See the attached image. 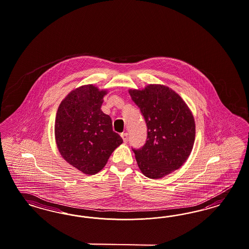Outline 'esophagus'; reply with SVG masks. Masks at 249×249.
<instances>
[{
	"instance_id": "1",
	"label": "esophagus",
	"mask_w": 249,
	"mask_h": 249,
	"mask_svg": "<svg viewBox=\"0 0 249 249\" xmlns=\"http://www.w3.org/2000/svg\"><path fill=\"white\" fill-rule=\"evenodd\" d=\"M121 137L123 138L124 142H127V141H128L129 135L127 133H122V134H121Z\"/></svg>"
}]
</instances>
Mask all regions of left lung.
Segmentation results:
<instances>
[{
    "instance_id": "left-lung-1",
    "label": "left lung",
    "mask_w": 249,
    "mask_h": 249,
    "mask_svg": "<svg viewBox=\"0 0 249 249\" xmlns=\"http://www.w3.org/2000/svg\"><path fill=\"white\" fill-rule=\"evenodd\" d=\"M147 124V140L132 148L143 175L161 178L179 169L191 153L195 121L185 102L162 85H149L143 90H129Z\"/></svg>"
}]
</instances>
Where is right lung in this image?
I'll return each mask as SVG.
<instances>
[{"instance_id": "add662e5", "label": "right lung", "mask_w": 249, "mask_h": 249, "mask_svg": "<svg viewBox=\"0 0 249 249\" xmlns=\"http://www.w3.org/2000/svg\"><path fill=\"white\" fill-rule=\"evenodd\" d=\"M105 90L93 85L69 93L56 113L57 147L65 160L86 175L99 173L123 143L111 117L101 110Z\"/></svg>"}]
</instances>
